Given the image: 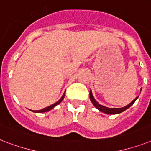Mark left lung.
<instances>
[{
	"label": "left lung",
	"mask_w": 151,
	"mask_h": 151,
	"mask_svg": "<svg viewBox=\"0 0 151 151\" xmlns=\"http://www.w3.org/2000/svg\"><path fill=\"white\" fill-rule=\"evenodd\" d=\"M138 97H137L134 100H133L132 102L129 104L127 106H125V107H122V108H113V109H111V108H108V107H105V106H103V105H100L95 101V99H94V97L92 95V92H91V91H90V99L91 102L93 103V105H95V107L99 110V111H102L104 113H106V114H109V115H112V114H119V113H121L122 111H125L126 109H127L128 108H129L131 105H133L134 102L136 101V100L137 99Z\"/></svg>",
	"instance_id": "obj_1"
}]
</instances>
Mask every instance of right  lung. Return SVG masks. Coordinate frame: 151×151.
Masks as SVG:
<instances>
[{
  "mask_svg": "<svg viewBox=\"0 0 151 151\" xmlns=\"http://www.w3.org/2000/svg\"><path fill=\"white\" fill-rule=\"evenodd\" d=\"M64 95H65V93L63 95V96L61 97V99H60V100H59L58 101H56V103L52 104V105H50V106H48V107L45 108V109H41V110H36V111H34V112H45V111H50V110H51V109H53V108H54L55 106H56V105H58V104L60 103L61 101H63V98H64Z\"/></svg>",
  "mask_w": 151,
  "mask_h": 151,
  "instance_id": "add662e5",
  "label": "right lung"
}]
</instances>
